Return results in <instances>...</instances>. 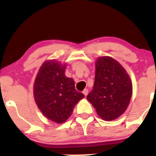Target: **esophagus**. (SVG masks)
Listing matches in <instances>:
<instances>
[{"label": "esophagus", "mask_w": 156, "mask_h": 156, "mask_svg": "<svg viewBox=\"0 0 156 156\" xmlns=\"http://www.w3.org/2000/svg\"><path fill=\"white\" fill-rule=\"evenodd\" d=\"M83 94L85 96H87V94H88V89H84L83 91Z\"/></svg>", "instance_id": "obj_1"}]
</instances>
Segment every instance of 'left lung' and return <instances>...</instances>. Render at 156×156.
I'll return each mask as SVG.
<instances>
[{
    "instance_id": "obj_1",
    "label": "left lung",
    "mask_w": 156,
    "mask_h": 156,
    "mask_svg": "<svg viewBox=\"0 0 156 156\" xmlns=\"http://www.w3.org/2000/svg\"><path fill=\"white\" fill-rule=\"evenodd\" d=\"M93 89L87 100L103 120L117 119L126 111L133 92L129 75L117 60L98 57L95 62Z\"/></svg>"
}]
</instances>
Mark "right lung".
<instances>
[{"mask_svg":"<svg viewBox=\"0 0 156 156\" xmlns=\"http://www.w3.org/2000/svg\"><path fill=\"white\" fill-rule=\"evenodd\" d=\"M66 66L55 59L45 61L34 83L37 107L44 117L58 124L69 119L76 105L85 97L76 89L74 80L65 76Z\"/></svg>","mask_w":156,"mask_h":156,"instance_id":"obj_1","label":"right lung"}]
</instances>
